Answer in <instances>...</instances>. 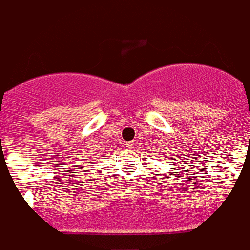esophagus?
<instances>
[{"label": "esophagus", "mask_w": 250, "mask_h": 250, "mask_svg": "<svg viewBox=\"0 0 250 250\" xmlns=\"http://www.w3.org/2000/svg\"><path fill=\"white\" fill-rule=\"evenodd\" d=\"M126 147H127V149H132L133 146H135V142H126Z\"/></svg>", "instance_id": "1"}]
</instances>
